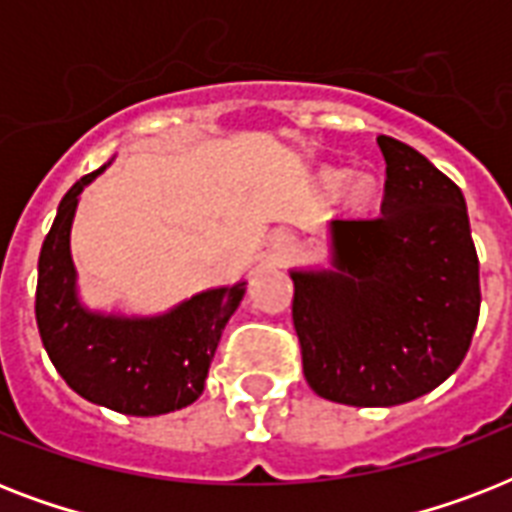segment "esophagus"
Wrapping results in <instances>:
<instances>
[{
	"mask_svg": "<svg viewBox=\"0 0 512 512\" xmlns=\"http://www.w3.org/2000/svg\"><path fill=\"white\" fill-rule=\"evenodd\" d=\"M281 252H284V255H289V252H292V241L289 239L281 241Z\"/></svg>",
	"mask_w": 512,
	"mask_h": 512,
	"instance_id": "34e87169",
	"label": "esophagus"
}]
</instances>
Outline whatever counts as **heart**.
<instances>
[{
	"label": "heart",
	"mask_w": 512,
	"mask_h": 512,
	"mask_svg": "<svg viewBox=\"0 0 512 512\" xmlns=\"http://www.w3.org/2000/svg\"><path fill=\"white\" fill-rule=\"evenodd\" d=\"M321 185L329 193L342 191V201H345V209L350 215H366L380 199V185L366 172H356V175H348L342 170L327 172L321 177Z\"/></svg>",
	"instance_id": "1"
}]
</instances>
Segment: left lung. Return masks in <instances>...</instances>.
<instances>
[{
    "instance_id": "left-lung-1",
    "label": "left lung",
    "mask_w": 512,
    "mask_h": 512,
    "mask_svg": "<svg viewBox=\"0 0 512 512\" xmlns=\"http://www.w3.org/2000/svg\"><path fill=\"white\" fill-rule=\"evenodd\" d=\"M377 143L382 215L332 220L335 271L292 273L305 380L348 406H396L438 388L468 353L481 308L457 183L401 140Z\"/></svg>"
}]
</instances>
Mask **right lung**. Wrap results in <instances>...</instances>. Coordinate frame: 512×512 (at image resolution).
I'll return each mask as SVG.
<instances>
[{
    "label": "right lung",
    "instance_id": "1",
    "mask_svg": "<svg viewBox=\"0 0 512 512\" xmlns=\"http://www.w3.org/2000/svg\"><path fill=\"white\" fill-rule=\"evenodd\" d=\"M84 175L63 196L39 255L36 327L52 366L68 388L92 404L135 417H156L193 404L244 284L209 289L156 319H116L84 311L76 300L71 220Z\"/></svg>",
    "mask_w": 512,
    "mask_h": 512
}]
</instances>
